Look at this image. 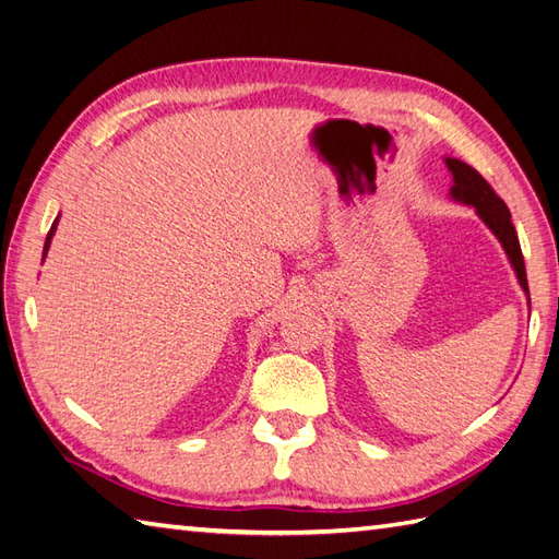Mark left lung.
<instances>
[{"label": "left lung", "mask_w": 559, "mask_h": 559, "mask_svg": "<svg viewBox=\"0 0 559 559\" xmlns=\"http://www.w3.org/2000/svg\"><path fill=\"white\" fill-rule=\"evenodd\" d=\"M445 166L451 168L453 180H455V185L451 189L453 199H457L462 203H469V206H474L476 213L481 215V221L491 227V233L500 239L502 249H506V253L510 255V263L516 272V277H520L522 289L528 294L524 255L520 249V239H516V233H514V225L510 221L512 215L506 206V201H502L496 194V189L488 185L472 166H467V163H462L457 158H445Z\"/></svg>", "instance_id": "obj_1"}]
</instances>
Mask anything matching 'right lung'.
Listing matches in <instances>:
<instances>
[{
	"mask_svg": "<svg viewBox=\"0 0 559 559\" xmlns=\"http://www.w3.org/2000/svg\"><path fill=\"white\" fill-rule=\"evenodd\" d=\"M51 235H53V227H51V229H49V235H47V243H45V251H47V249H49V239H51Z\"/></svg>",
	"mask_w": 559,
	"mask_h": 559,
	"instance_id": "1",
	"label": "right lung"
}]
</instances>
